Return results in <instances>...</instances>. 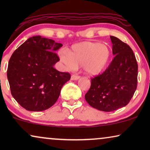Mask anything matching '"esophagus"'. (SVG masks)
Instances as JSON below:
<instances>
[{"label": "esophagus", "instance_id": "1", "mask_svg": "<svg viewBox=\"0 0 150 150\" xmlns=\"http://www.w3.org/2000/svg\"><path fill=\"white\" fill-rule=\"evenodd\" d=\"M80 78H81V76H77V75H71V81H77V80H79Z\"/></svg>", "mask_w": 150, "mask_h": 150}]
</instances>
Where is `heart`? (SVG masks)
<instances>
[{"instance_id":"heart-1","label":"heart","mask_w":150,"mask_h":150,"mask_svg":"<svg viewBox=\"0 0 150 150\" xmlns=\"http://www.w3.org/2000/svg\"><path fill=\"white\" fill-rule=\"evenodd\" d=\"M60 59L69 68L83 66L87 74L96 76L105 70L111 58L107 45L100 42H83L71 46L69 51L59 53Z\"/></svg>"}]
</instances>
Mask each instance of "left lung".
I'll return each mask as SVG.
<instances>
[{"instance_id":"8db88e82","label":"left lung","mask_w":150,"mask_h":150,"mask_svg":"<svg viewBox=\"0 0 150 150\" xmlns=\"http://www.w3.org/2000/svg\"><path fill=\"white\" fill-rule=\"evenodd\" d=\"M114 59L102 74L91 79L86 101L96 109L110 112L129 103L137 87L138 64L130 46L110 36Z\"/></svg>"}]
</instances>
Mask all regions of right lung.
<instances>
[{
	"mask_svg": "<svg viewBox=\"0 0 150 150\" xmlns=\"http://www.w3.org/2000/svg\"><path fill=\"white\" fill-rule=\"evenodd\" d=\"M62 46L51 39L33 36L12 54L8 81L12 96L26 110L42 111L50 108L70 79L69 73L54 68L59 61L55 52Z\"/></svg>",
	"mask_w": 150,
	"mask_h": 150,
	"instance_id": "right-lung-1",
	"label": "right lung"
}]
</instances>
